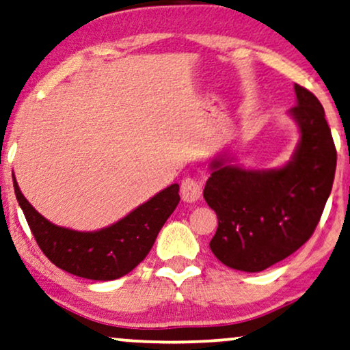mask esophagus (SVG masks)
Segmentation results:
<instances>
[{
    "label": "esophagus",
    "instance_id": "34e87169",
    "mask_svg": "<svg viewBox=\"0 0 350 350\" xmlns=\"http://www.w3.org/2000/svg\"><path fill=\"white\" fill-rule=\"evenodd\" d=\"M180 193H181V199H183L185 202H194L201 198L202 188L196 180L191 178V176H188V178L181 181Z\"/></svg>",
    "mask_w": 350,
    "mask_h": 350
}]
</instances>
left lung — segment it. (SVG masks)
Segmentation results:
<instances>
[{"label": "left lung", "mask_w": 350, "mask_h": 350, "mask_svg": "<svg viewBox=\"0 0 350 350\" xmlns=\"http://www.w3.org/2000/svg\"><path fill=\"white\" fill-rule=\"evenodd\" d=\"M294 92L289 116L301 139L288 164L249 170L228 154L211 162L204 199L219 228L208 246L230 269L256 273L296 252L314 234L333 188L338 156L323 106L301 85Z\"/></svg>", "instance_id": "1"}]
</instances>
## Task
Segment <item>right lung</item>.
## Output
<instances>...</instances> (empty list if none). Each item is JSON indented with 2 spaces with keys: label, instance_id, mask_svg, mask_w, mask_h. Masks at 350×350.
I'll use <instances>...</instances> for the list:
<instances>
[{
  "label": "right lung",
  "instance_id": "add662e5",
  "mask_svg": "<svg viewBox=\"0 0 350 350\" xmlns=\"http://www.w3.org/2000/svg\"><path fill=\"white\" fill-rule=\"evenodd\" d=\"M12 181L27 224L44 256L59 269L94 281L117 280L133 270L151 251L159 231L180 202V186L174 183L114 225L77 231L44 219L21 193L14 175Z\"/></svg>",
  "mask_w": 350,
  "mask_h": 350
}]
</instances>
